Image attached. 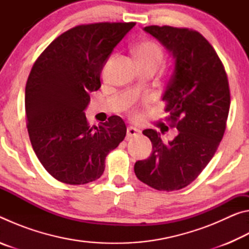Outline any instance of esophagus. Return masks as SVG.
Instances as JSON below:
<instances>
[{
    "instance_id": "34e87169",
    "label": "esophagus",
    "mask_w": 249,
    "mask_h": 249,
    "mask_svg": "<svg viewBox=\"0 0 249 249\" xmlns=\"http://www.w3.org/2000/svg\"><path fill=\"white\" fill-rule=\"evenodd\" d=\"M138 134H141V130L136 127H133V126H128L127 130H126V137H127V140L130 137L136 136Z\"/></svg>"
}]
</instances>
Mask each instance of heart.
I'll list each match as a JSON object with an SVG mask.
<instances>
[{
	"label": "heart",
	"mask_w": 249,
	"mask_h": 249,
	"mask_svg": "<svg viewBox=\"0 0 249 249\" xmlns=\"http://www.w3.org/2000/svg\"><path fill=\"white\" fill-rule=\"evenodd\" d=\"M135 56L138 65L159 66L163 59V52L160 46L151 40L142 41L135 48Z\"/></svg>",
	"instance_id": "obj_1"
}]
</instances>
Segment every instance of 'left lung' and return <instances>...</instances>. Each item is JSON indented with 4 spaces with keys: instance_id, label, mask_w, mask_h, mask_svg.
Returning a JSON list of instances; mask_svg holds the SVG:
<instances>
[{
    "instance_id": "obj_1",
    "label": "left lung",
    "mask_w": 249,
    "mask_h": 249,
    "mask_svg": "<svg viewBox=\"0 0 249 249\" xmlns=\"http://www.w3.org/2000/svg\"><path fill=\"white\" fill-rule=\"evenodd\" d=\"M142 29L174 60L161 100L179 133L165 142L157 130L145 129L153 151L136 161L134 171L156 190H179L201 174L220 145L230 111L229 81L215 50L200 33L171 26Z\"/></svg>"
}]
</instances>
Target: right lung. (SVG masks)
I'll use <instances>...</instances> for the list:
<instances>
[{"instance_id":"right-lung-1","label":"right lung","mask_w":249,"mask_h":249,"mask_svg":"<svg viewBox=\"0 0 249 249\" xmlns=\"http://www.w3.org/2000/svg\"><path fill=\"white\" fill-rule=\"evenodd\" d=\"M135 23L80 25L54 39L33 66L25 112L33 149L54 179L86 184L99 179L105 158L126 135L120 116L90 127L86 109L100 74Z\"/></svg>"}]
</instances>
